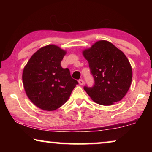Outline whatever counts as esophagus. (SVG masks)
Wrapping results in <instances>:
<instances>
[{"mask_svg": "<svg viewBox=\"0 0 152 152\" xmlns=\"http://www.w3.org/2000/svg\"><path fill=\"white\" fill-rule=\"evenodd\" d=\"M78 82H79V84H80V85H81V86H82V85L84 84V80H82V79L79 80Z\"/></svg>", "mask_w": 152, "mask_h": 152, "instance_id": "34e87169", "label": "esophagus"}]
</instances>
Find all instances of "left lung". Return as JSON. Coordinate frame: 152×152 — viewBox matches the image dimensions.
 I'll return each mask as SVG.
<instances>
[{"label": "left lung", "instance_id": "left-lung-1", "mask_svg": "<svg viewBox=\"0 0 152 152\" xmlns=\"http://www.w3.org/2000/svg\"><path fill=\"white\" fill-rule=\"evenodd\" d=\"M94 78L92 87L84 89L95 102L113 104L124 97L132 80V68L122 52L107 41H97L83 51Z\"/></svg>", "mask_w": 152, "mask_h": 152}]
</instances>
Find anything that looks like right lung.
Returning a JSON list of instances; mask_svg holds the SVG:
<instances>
[{"mask_svg":"<svg viewBox=\"0 0 152 152\" xmlns=\"http://www.w3.org/2000/svg\"><path fill=\"white\" fill-rule=\"evenodd\" d=\"M66 54L57 45H46L31 57L23 69V84L28 98L45 111L61 107L78 84L69 69L61 66Z\"/></svg>","mask_w":152,"mask_h":152,"instance_id":"add662e5","label":"right lung"}]
</instances>
